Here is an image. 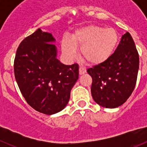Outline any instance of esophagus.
I'll return each instance as SVG.
<instances>
[{
  "label": "esophagus",
  "instance_id": "1",
  "mask_svg": "<svg viewBox=\"0 0 147 147\" xmlns=\"http://www.w3.org/2000/svg\"><path fill=\"white\" fill-rule=\"evenodd\" d=\"M85 73H86V70H85V68H84V67H80V74L82 75L84 74H85Z\"/></svg>",
  "mask_w": 147,
  "mask_h": 147
}]
</instances>
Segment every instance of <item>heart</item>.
Returning a JSON list of instances; mask_svg holds the SVG:
<instances>
[{"label": "heart", "mask_w": 147, "mask_h": 147, "mask_svg": "<svg viewBox=\"0 0 147 147\" xmlns=\"http://www.w3.org/2000/svg\"><path fill=\"white\" fill-rule=\"evenodd\" d=\"M119 42V34L114 28L90 25L79 28L71 39L62 41V50L68 59L76 55L80 47V56L91 65L102 64L113 53Z\"/></svg>", "instance_id": "1"}]
</instances>
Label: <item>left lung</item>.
Wrapping results in <instances>:
<instances>
[{"label": "left lung", "instance_id": "obj_1", "mask_svg": "<svg viewBox=\"0 0 147 147\" xmlns=\"http://www.w3.org/2000/svg\"><path fill=\"white\" fill-rule=\"evenodd\" d=\"M139 68V56L129 32L122 35L115 52L107 61L87 70L91 76V94L98 105L115 108L132 94Z\"/></svg>", "mask_w": 147, "mask_h": 147}]
</instances>
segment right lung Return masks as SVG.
I'll list each match as a JSON object with an SVG mask.
<instances>
[{
	"label": "right lung",
	"mask_w": 147,
	"mask_h": 147,
	"mask_svg": "<svg viewBox=\"0 0 147 147\" xmlns=\"http://www.w3.org/2000/svg\"><path fill=\"white\" fill-rule=\"evenodd\" d=\"M51 33L40 28L26 37L17 50L15 80L27 103L38 112L52 115L65 107L79 78V65H66L57 59Z\"/></svg>",
	"instance_id": "obj_1"
}]
</instances>
